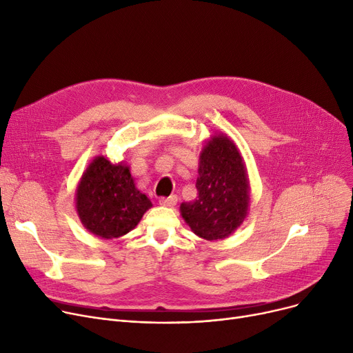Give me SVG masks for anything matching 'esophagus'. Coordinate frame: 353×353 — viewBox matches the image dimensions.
<instances>
[{"label": "esophagus", "instance_id": "1", "mask_svg": "<svg viewBox=\"0 0 353 353\" xmlns=\"http://www.w3.org/2000/svg\"><path fill=\"white\" fill-rule=\"evenodd\" d=\"M159 203H160L161 206H165V208H173V206H176V203H177V197H176V196L161 197V199L159 200Z\"/></svg>", "mask_w": 353, "mask_h": 353}]
</instances>
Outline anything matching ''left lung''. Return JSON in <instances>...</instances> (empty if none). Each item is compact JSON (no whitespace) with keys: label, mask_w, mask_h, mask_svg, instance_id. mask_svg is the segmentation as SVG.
Here are the masks:
<instances>
[{"label":"left lung","mask_w":353,"mask_h":353,"mask_svg":"<svg viewBox=\"0 0 353 353\" xmlns=\"http://www.w3.org/2000/svg\"><path fill=\"white\" fill-rule=\"evenodd\" d=\"M197 173V199L181 203L180 214L199 237L223 240L249 214L250 184L245 160L230 137L214 134L201 148Z\"/></svg>","instance_id":"left-lung-1"}]
</instances>
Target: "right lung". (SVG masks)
Segmentation results:
<instances>
[{
  "label": "right lung",
  "mask_w": 353,
  "mask_h": 353,
  "mask_svg": "<svg viewBox=\"0 0 353 353\" xmlns=\"http://www.w3.org/2000/svg\"><path fill=\"white\" fill-rule=\"evenodd\" d=\"M153 205L141 193L124 161L111 163L96 156L87 165L76 190V210L81 225L101 239L132 232Z\"/></svg>",
  "instance_id": "right-lung-1"
}]
</instances>
